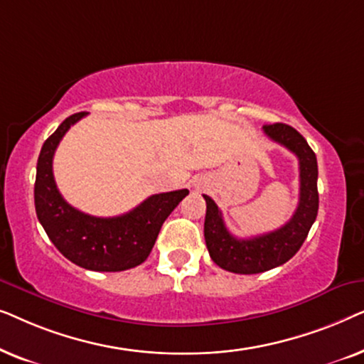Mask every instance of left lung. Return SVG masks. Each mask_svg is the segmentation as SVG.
<instances>
[{
  "instance_id": "8db88e82",
  "label": "left lung",
  "mask_w": 364,
  "mask_h": 364,
  "mask_svg": "<svg viewBox=\"0 0 364 364\" xmlns=\"http://www.w3.org/2000/svg\"><path fill=\"white\" fill-rule=\"evenodd\" d=\"M263 132L273 142L287 147L298 157L300 164V200L293 217L285 225L270 233L237 238L227 230L222 212L208 196L203 235L210 258L223 270L240 275H253L287 263L305 242L318 215V164L316 156L305 137L287 124H267Z\"/></svg>"
}]
</instances>
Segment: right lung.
<instances>
[{
	"instance_id": "1",
	"label": "right lung",
	"mask_w": 364,
	"mask_h": 364,
	"mask_svg": "<svg viewBox=\"0 0 364 364\" xmlns=\"http://www.w3.org/2000/svg\"><path fill=\"white\" fill-rule=\"evenodd\" d=\"M84 116L86 112H77L64 119L43 144L34 182L38 220L54 247L77 267L92 272L129 270L149 257L162 223L188 191L156 193L119 217H92L69 205L54 182L53 157L64 134Z\"/></svg>"
}]
</instances>
